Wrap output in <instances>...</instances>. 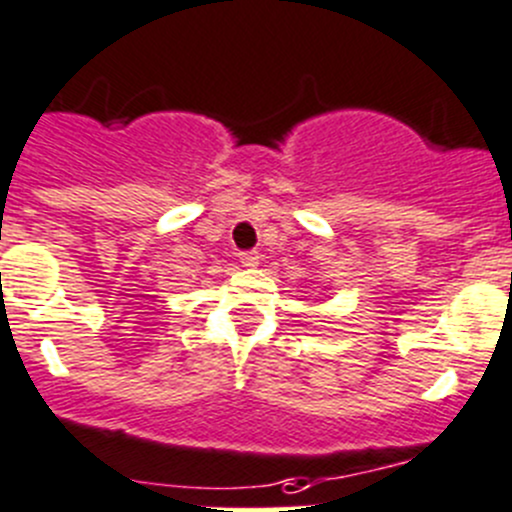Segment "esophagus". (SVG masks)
<instances>
[{
    "label": "esophagus",
    "instance_id": "34e87169",
    "mask_svg": "<svg viewBox=\"0 0 512 512\" xmlns=\"http://www.w3.org/2000/svg\"><path fill=\"white\" fill-rule=\"evenodd\" d=\"M240 262H242V267H257L260 265V255H257L255 250H245V252H240Z\"/></svg>",
    "mask_w": 512,
    "mask_h": 512
}]
</instances>
